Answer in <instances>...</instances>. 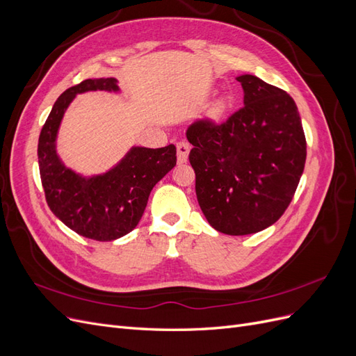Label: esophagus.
Masks as SVG:
<instances>
[{"instance_id": "obj_1", "label": "esophagus", "mask_w": 356, "mask_h": 356, "mask_svg": "<svg viewBox=\"0 0 356 356\" xmlns=\"http://www.w3.org/2000/svg\"><path fill=\"white\" fill-rule=\"evenodd\" d=\"M177 153H178L179 163H186L188 153H190V144L187 141H179L177 144Z\"/></svg>"}]
</instances>
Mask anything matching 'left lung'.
Here are the masks:
<instances>
[{
	"label": "left lung",
	"mask_w": 356,
	"mask_h": 356,
	"mask_svg": "<svg viewBox=\"0 0 356 356\" xmlns=\"http://www.w3.org/2000/svg\"><path fill=\"white\" fill-rule=\"evenodd\" d=\"M243 106L222 122L187 129L196 195L220 233L261 232L282 217L306 163V136L291 96L255 75L238 77Z\"/></svg>",
	"instance_id": "1"
}]
</instances>
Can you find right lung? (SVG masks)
<instances>
[{"label": "right lung", "instance_id": "right-lung-1", "mask_svg": "<svg viewBox=\"0 0 356 356\" xmlns=\"http://www.w3.org/2000/svg\"><path fill=\"white\" fill-rule=\"evenodd\" d=\"M115 79H88L63 92L38 138V166L49 208L84 238L115 241L132 232L145 211L153 187L177 165V148L135 147L105 175L86 179L60 163L55 141L67 106L77 93L117 90Z\"/></svg>", "mask_w": 356, "mask_h": 356}]
</instances>
